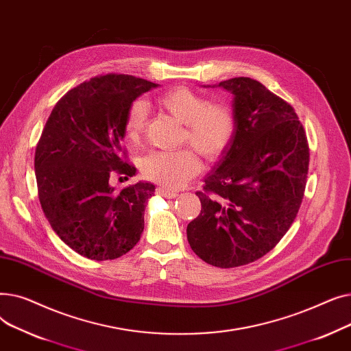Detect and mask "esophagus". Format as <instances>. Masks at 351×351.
<instances>
[{
  "label": "esophagus",
  "instance_id": "esophagus-1",
  "mask_svg": "<svg viewBox=\"0 0 351 351\" xmlns=\"http://www.w3.org/2000/svg\"><path fill=\"white\" fill-rule=\"evenodd\" d=\"M156 193H158L159 196L168 197V199H172V197H176V196H178V193H176V192H173V191H169V189H166V188H163V186L158 188V189H156Z\"/></svg>",
  "mask_w": 351,
  "mask_h": 351
}]
</instances>
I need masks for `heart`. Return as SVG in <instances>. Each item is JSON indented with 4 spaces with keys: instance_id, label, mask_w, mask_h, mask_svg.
Returning <instances> with one entry per match:
<instances>
[{
    "instance_id": "b5f03b06",
    "label": "heart",
    "mask_w": 351,
    "mask_h": 351,
    "mask_svg": "<svg viewBox=\"0 0 351 351\" xmlns=\"http://www.w3.org/2000/svg\"><path fill=\"white\" fill-rule=\"evenodd\" d=\"M158 104L178 122L185 125L182 141L188 142L205 160H216L232 143L237 119L233 108L225 102H210L208 97L189 88H173L158 98ZM147 105L138 99L129 105L123 122L128 142L142 138L147 119ZM200 169L197 156L191 149L175 152L156 151L142 159V175L163 188L178 189Z\"/></svg>"
}]
</instances>
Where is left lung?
I'll list each match as a JSON object with an SVG mask.
<instances>
[{
    "label": "left lung",
    "instance_id": "1",
    "mask_svg": "<svg viewBox=\"0 0 351 351\" xmlns=\"http://www.w3.org/2000/svg\"><path fill=\"white\" fill-rule=\"evenodd\" d=\"M230 92L236 134L205 178L200 215L188 225L192 250L216 267L269 253L296 219L308 172V145L294 109L259 81L213 85Z\"/></svg>",
    "mask_w": 351,
    "mask_h": 351
}]
</instances>
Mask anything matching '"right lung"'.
Masks as SVG:
<instances>
[{
  "label": "right lung",
  "instance_id": "right-lung-1",
  "mask_svg": "<svg viewBox=\"0 0 351 351\" xmlns=\"http://www.w3.org/2000/svg\"><path fill=\"white\" fill-rule=\"evenodd\" d=\"M158 84L106 73L72 88L53 106L35 151L41 208L61 241L90 261H112L143 232L146 202L155 186L138 182L119 193L112 172L134 176L122 159L126 110Z\"/></svg>",
  "mask_w": 351,
  "mask_h": 351
}]
</instances>
